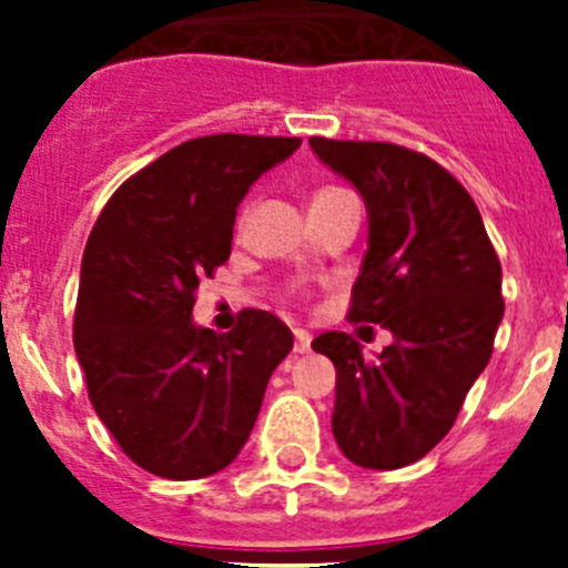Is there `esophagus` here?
<instances>
[{
	"label": "esophagus",
	"instance_id": "1",
	"mask_svg": "<svg viewBox=\"0 0 568 568\" xmlns=\"http://www.w3.org/2000/svg\"><path fill=\"white\" fill-rule=\"evenodd\" d=\"M310 341H313V338H310L307 329H295V353H298V355L307 353Z\"/></svg>",
	"mask_w": 568,
	"mask_h": 568
}]
</instances>
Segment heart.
I'll use <instances>...</instances> for the list:
<instances>
[{"label": "heart", "instance_id": "obj_1", "mask_svg": "<svg viewBox=\"0 0 568 568\" xmlns=\"http://www.w3.org/2000/svg\"><path fill=\"white\" fill-rule=\"evenodd\" d=\"M333 190H335V187H327V190H321V193H318V195H324V193H333Z\"/></svg>", "mask_w": 568, "mask_h": 568}]
</instances>
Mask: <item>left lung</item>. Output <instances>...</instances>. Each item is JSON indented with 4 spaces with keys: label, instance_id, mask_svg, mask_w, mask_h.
Segmentation results:
<instances>
[{
    "label": "left lung",
    "instance_id": "obj_1",
    "mask_svg": "<svg viewBox=\"0 0 568 568\" xmlns=\"http://www.w3.org/2000/svg\"><path fill=\"white\" fill-rule=\"evenodd\" d=\"M310 148L366 204L369 239L349 318L395 338L375 361L346 333L313 341L335 364L333 435L353 464L400 469L453 429L489 364L504 318L500 261L471 195L429 155L321 135Z\"/></svg>",
    "mask_w": 568,
    "mask_h": 568
}]
</instances>
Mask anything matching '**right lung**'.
I'll return each instance as SVG.
<instances>
[{
	"instance_id": "1",
	"label": "right lung",
	"mask_w": 568,
	"mask_h": 568,
	"mask_svg": "<svg viewBox=\"0 0 568 568\" xmlns=\"http://www.w3.org/2000/svg\"><path fill=\"white\" fill-rule=\"evenodd\" d=\"M281 135H202L159 155L104 204L79 275L73 344L90 404L133 464L159 478L222 471L247 444L293 333L244 310L219 335L195 290L230 258L235 210L298 150Z\"/></svg>"
}]
</instances>
